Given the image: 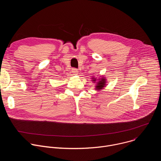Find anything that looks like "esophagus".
I'll return each mask as SVG.
<instances>
[{
  "instance_id": "34e87169",
  "label": "esophagus",
  "mask_w": 161,
  "mask_h": 161,
  "mask_svg": "<svg viewBox=\"0 0 161 161\" xmlns=\"http://www.w3.org/2000/svg\"><path fill=\"white\" fill-rule=\"evenodd\" d=\"M72 73L74 74V75H78V71L77 69H72Z\"/></svg>"
}]
</instances>
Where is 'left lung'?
I'll list each match as a JSON object with an SVG mask.
<instances>
[{"label":"left lung","mask_w":161,"mask_h":161,"mask_svg":"<svg viewBox=\"0 0 161 161\" xmlns=\"http://www.w3.org/2000/svg\"><path fill=\"white\" fill-rule=\"evenodd\" d=\"M92 81L96 84V90L99 91L103 89L106 86V78H105L104 76H101L98 78L96 77H92Z\"/></svg>","instance_id":"8db88e82"}]
</instances>
